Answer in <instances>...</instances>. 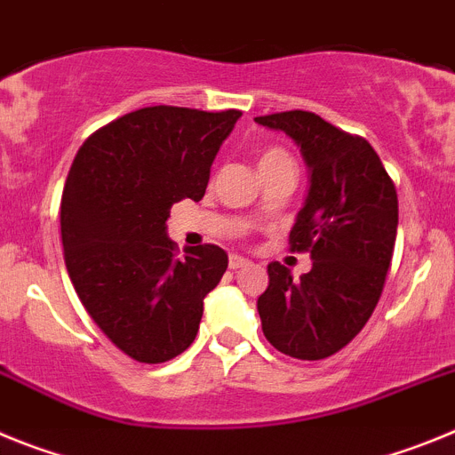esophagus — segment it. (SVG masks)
Wrapping results in <instances>:
<instances>
[{"instance_id":"esophagus-1","label":"esophagus","mask_w":455,"mask_h":455,"mask_svg":"<svg viewBox=\"0 0 455 455\" xmlns=\"http://www.w3.org/2000/svg\"><path fill=\"white\" fill-rule=\"evenodd\" d=\"M228 264H230V268L232 271H236V268H243V267H248V259L246 257H239V255H230V259H228Z\"/></svg>"}]
</instances>
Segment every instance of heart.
<instances>
[{
    "label": "heart",
    "instance_id": "b5f03b06",
    "mask_svg": "<svg viewBox=\"0 0 455 455\" xmlns=\"http://www.w3.org/2000/svg\"><path fill=\"white\" fill-rule=\"evenodd\" d=\"M277 166H293V159L283 148H267L259 156V171H271Z\"/></svg>",
    "mask_w": 455,
    "mask_h": 455
}]
</instances>
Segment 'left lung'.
Listing matches in <instances>:
<instances>
[{"label":"left lung","mask_w":455,"mask_h":455,"mask_svg":"<svg viewBox=\"0 0 455 455\" xmlns=\"http://www.w3.org/2000/svg\"><path fill=\"white\" fill-rule=\"evenodd\" d=\"M255 123L291 136L312 172L289 248L315 262L300 280L268 264V287L257 299L264 337L284 355L323 360L363 331L383 293L399 225L396 187L369 140L312 111Z\"/></svg>","instance_id":"1"}]
</instances>
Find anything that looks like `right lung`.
<instances>
[{
  "label": "right lung",
  "instance_id": "obj_1",
  "mask_svg": "<svg viewBox=\"0 0 455 455\" xmlns=\"http://www.w3.org/2000/svg\"><path fill=\"white\" fill-rule=\"evenodd\" d=\"M241 111L146 107L79 148L61 198V239L79 300L136 363L159 364L198 335L203 300L228 268L214 243L178 255L171 207L203 200L220 143Z\"/></svg>",
  "mask_w": 455,
  "mask_h": 455
}]
</instances>
